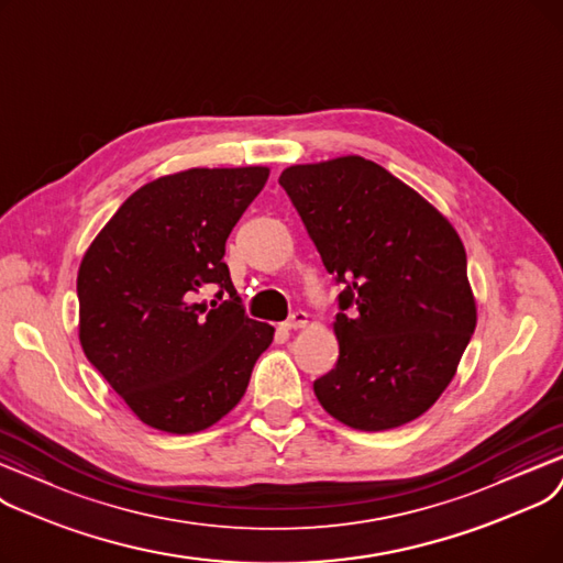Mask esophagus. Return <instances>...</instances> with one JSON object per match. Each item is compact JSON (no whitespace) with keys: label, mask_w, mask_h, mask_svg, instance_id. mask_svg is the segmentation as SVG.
I'll list each match as a JSON object with an SVG mask.
<instances>
[{"label":"esophagus","mask_w":563,"mask_h":563,"mask_svg":"<svg viewBox=\"0 0 563 563\" xmlns=\"http://www.w3.org/2000/svg\"><path fill=\"white\" fill-rule=\"evenodd\" d=\"M307 323H309V316L298 309V311H292V313L288 316L284 328H286V330H300V328H305Z\"/></svg>","instance_id":"obj_1"}]
</instances>
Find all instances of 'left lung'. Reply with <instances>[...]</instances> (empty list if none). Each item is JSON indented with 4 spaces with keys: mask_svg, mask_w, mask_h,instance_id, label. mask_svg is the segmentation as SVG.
Masks as SVG:
<instances>
[{
    "mask_svg": "<svg viewBox=\"0 0 563 563\" xmlns=\"http://www.w3.org/2000/svg\"><path fill=\"white\" fill-rule=\"evenodd\" d=\"M279 185L343 284L336 366L313 383L334 419L378 433L442 396L476 328L456 229L410 185L360 155L292 165Z\"/></svg>",
    "mask_w": 563,
    "mask_h": 563,
    "instance_id": "1",
    "label": "left lung"
}]
</instances>
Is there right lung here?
Returning a JSON list of instances; mask_svg holds the SVG:
<instances>
[{
	"label": "right lung",
	"mask_w": 563,
	"mask_h": 563,
	"mask_svg": "<svg viewBox=\"0 0 563 563\" xmlns=\"http://www.w3.org/2000/svg\"><path fill=\"white\" fill-rule=\"evenodd\" d=\"M267 167L187 169L130 195L77 273L79 343L146 426L206 431L245 396L275 328L245 316L224 245ZM201 287H220L208 308Z\"/></svg>",
	"instance_id": "1"
}]
</instances>
